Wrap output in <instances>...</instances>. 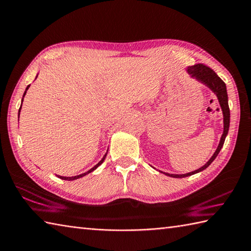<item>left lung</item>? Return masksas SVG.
Returning a JSON list of instances; mask_svg holds the SVG:
<instances>
[{
  "label": "left lung",
  "instance_id": "obj_1",
  "mask_svg": "<svg viewBox=\"0 0 251 251\" xmlns=\"http://www.w3.org/2000/svg\"><path fill=\"white\" fill-rule=\"evenodd\" d=\"M188 72L190 73L192 76L197 77V79H199V81H201L202 83H204L206 86H209L212 89V91H213L216 94L217 99H219L220 105H221V108H222V111H223V116H224V132H223V135H222V138H221L220 144H219V146H217V149L215 151V153L210 158L209 162H207L204 165V166H202L201 168L195 170V172L188 173V174H184V175L166 174L167 176L174 177V178H183V177L191 176V175H195L197 173L202 172V170H204L205 168L209 167L210 164L213 162L216 156L219 155L221 149L223 148L225 138H226V135H227L228 129H229V107H228V101H227L228 98H227V92H226L225 83L222 81L221 77L214 72L213 70L207 67V65H205V64L199 63V64L192 65V67H189Z\"/></svg>",
  "mask_w": 251,
  "mask_h": 251
}]
</instances>
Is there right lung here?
Masks as SVG:
<instances>
[{"label":"right lung","instance_id":"add662e5","mask_svg":"<svg viewBox=\"0 0 251 251\" xmlns=\"http://www.w3.org/2000/svg\"><path fill=\"white\" fill-rule=\"evenodd\" d=\"M28 87H29V85H28V86H27V88H26V91H27V89H28ZM25 94H26V92L25 93H24V96H25ZM23 102V101H22ZM20 111H21V108H20ZM106 156H107V154L105 155V156H103V157H102V159L100 160V162H99L97 165H95V166H94L92 169H89L88 170V172H86V173H84V174H82V175H78V176H74V177H62V176H58L59 178H61V179H64V180H74V179H78V178H81V177H83V176H85V175H87V174H89V173H92L93 172V170H95L98 166H99V165H101L102 164V162H103V160H105V158H106Z\"/></svg>","mask_w":251,"mask_h":251}]
</instances>
